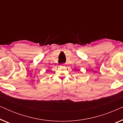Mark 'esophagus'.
Wrapping results in <instances>:
<instances>
[{"label": "esophagus", "mask_w": 123, "mask_h": 123, "mask_svg": "<svg viewBox=\"0 0 123 123\" xmlns=\"http://www.w3.org/2000/svg\"><path fill=\"white\" fill-rule=\"evenodd\" d=\"M65 64H62V66H63V67H64V66H65Z\"/></svg>", "instance_id": "obj_1"}]
</instances>
